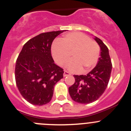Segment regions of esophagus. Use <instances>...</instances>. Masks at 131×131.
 Here are the masks:
<instances>
[{
	"mask_svg": "<svg viewBox=\"0 0 131 131\" xmlns=\"http://www.w3.org/2000/svg\"><path fill=\"white\" fill-rule=\"evenodd\" d=\"M70 75V73L68 72H67V71H64V73H63V76H64V77H67V76Z\"/></svg>",
	"mask_w": 131,
	"mask_h": 131,
	"instance_id": "34e87169",
	"label": "esophagus"
}]
</instances>
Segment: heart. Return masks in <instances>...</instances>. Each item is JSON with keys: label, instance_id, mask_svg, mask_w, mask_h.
Returning <instances> with one entry per match:
<instances>
[{"label": "heart", "instance_id": "b5f03b06", "mask_svg": "<svg viewBox=\"0 0 131 131\" xmlns=\"http://www.w3.org/2000/svg\"><path fill=\"white\" fill-rule=\"evenodd\" d=\"M52 55L59 66L68 61L72 54L73 59L67 64L68 70L73 72L90 70L95 67L100 55V49L95 41L81 32H70L61 41L54 43Z\"/></svg>", "mask_w": 131, "mask_h": 131}]
</instances>
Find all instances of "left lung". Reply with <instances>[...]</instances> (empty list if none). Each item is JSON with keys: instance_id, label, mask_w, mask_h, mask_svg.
<instances>
[{"instance_id": "8db88e82", "label": "left lung", "mask_w": 131, "mask_h": 131, "mask_svg": "<svg viewBox=\"0 0 131 131\" xmlns=\"http://www.w3.org/2000/svg\"><path fill=\"white\" fill-rule=\"evenodd\" d=\"M94 40L101 48L100 56L96 67L87 75H74L75 82L68 88L71 98L80 104H90L96 101L107 88L112 70V63L108 48L99 38Z\"/></svg>"}]
</instances>
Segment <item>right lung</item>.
Instances as JSON below:
<instances>
[{
  "label": "right lung",
  "instance_id": "1",
  "mask_svg": "<svg viewBox=\"0 0 131 131\" xmlns=\"http://www.w3.org/2000/svg\"><path fill=\"white\" fill-rule=\"evenodd\" d=\"M65 30L43 32L29 40L16 61L15 80L23 97L36 106L51 101L56 84L63 79V70L54 63L51 45Z\"/></svg>",
  "mask_w": 131,
  "mask_h": 131
}]
</instances>
